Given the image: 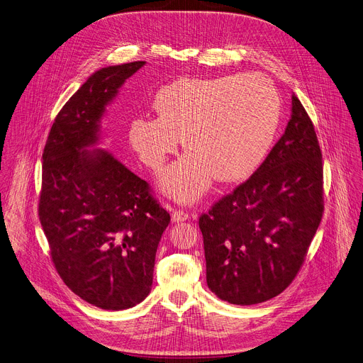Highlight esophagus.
Segmentation results:
<instances>
[{"mask_svg":"<svg viewBox=\"0 0 363 363\" xmlns=\"http://www.w3.org/2000/svg\"><path fill=\"white\" fill-rule=\"evenodd\" d=\"M172 220L174 221V223H182V221H186V220H189V213L187 211H184V210H174L173 213H172Z\"/></svg>","mask_w":363,"mask_h":363,"instance_id":"esophagus-1","label":"esophagus"}]
</instances>
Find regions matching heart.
Masks as SVG:
<instances>
[{
  "label": "heart",
  "instance_id": "b5f03b06",
  "mask_svg": "<svg viewBox=\"0 0 363 363\" xmlns=\"http://www.w3.org/2000/svg\"><path fill=\"white\" fill-rule=\"evenodd\" d=\"M153 116L129 123V142L153 172L182 145L189 153L170 166L162 186L180 201L200 197L213 180L248 177L268 155L281 118V99L264 77L182 78L153 96Z\"/></svg>",
  "mask_w": 363,
  "mask_h": 363
}]
</instances>
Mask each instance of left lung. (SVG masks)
Wrapping results in <instances>:
<instances>
[{"mask_svg": "<svg viewBox=\"0 0 363 363\" xmlns=\"http://www.w3.org/2000/svg\"><path fill=\"white\" fill-rule=\"evenodd\" d=\"M322 214V150L292 95L286 129L261 166L199 218L211 292L235 305L279 295L299 272Z\"/></svg>", "mask_w": 363, "mask_h": 363, "instance_id": "8db88e82", "label": "left lung"}]
</instances>
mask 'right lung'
I'll return each instance as SVG.
<instances>
[{
	"mask_svg": "<svg viewBox=\"0 0 363 363\" xmlns=\"http://www.w3.org/2000/svg\"><path fill=\"white\" fill-rule=\"evenodd\" d=\"M145 61L95 72L62 106L43 153L38 216L65 285L102 309H126L150 292L170 214L149 183L98 140L105 106Z\"/></svg>",
	"mask_w": 363,
	"mask_h": 363,
	"instance_id": "right-lung-1",
	"label": "right lung"
}]
</instances>
